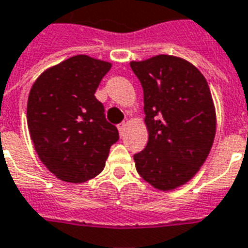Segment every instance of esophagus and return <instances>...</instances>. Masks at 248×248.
Wrapping results in <instances>:
<instances>
[{
    "mask_svg": "<svg viewBox=\"0 0 248 248\" xmlns=\"http://www.w3.org/2000/svg\"><path fill=\"white\" fill-rule=\"evenodd\" d=\"M124 127H126V124H118V130H119V134H121V135H122V134H124Z\"/></svg>",
    "mask_w": 248,
    "mask_h": 248,
    "instance_id": "obj_1",
    "label": "esophagus"
}]
</instances>
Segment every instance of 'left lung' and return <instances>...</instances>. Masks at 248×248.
Here are the masks:
<instances>
[{
    "instance_id": "8db88e82",
    "label": "left lung",
    "mask_w": 248,
    "mask_h": 248,
    "mask_svg": "<svg viewBox=\"0 0 248 248\" xmlns=\"http://www.w3.org/2000/svg\"><path fill=\"white\" fill-rule=\"evenodd\" d=\"M130 67L144 98L148 142L134 155L138 173L159 190H172L193 177L216 137V108L208 81L193 64L156 55Z\"/></svg>"
}]
</instances>
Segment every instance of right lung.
Segmentation results:
<instances>
[{
	"label": "right lung",
	"instance_id": "obj_1",
	"mask_svg": "<svg viewBox=\"0 0 248 248\" xmlns=\"http://www.w3.org/2000/svg\"><path fill=\"white\" fill-rule=\"evenodd\" d=\"M111 64L76 55L46 69L31 87L27 126L47 170L67 183H85L105 167L118 130L94 93Z\"/></svg>",
	"mask_w": 248,
	"mask_h": 248
}]
</instances>
